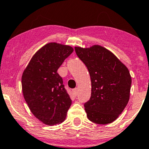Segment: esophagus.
Masks as SVG:
<instances>
[{
    "label": "esophagus",
    "mask_w": 149,
    "mask_h": 149,
    "mask_svg": "<svg viewBox=\"0 0 149 149\" xmlns=\"http://www.w3.org/2000/svg\"><path fill=\"white\" fill-rule=\"evenodd\" d=\"M73 95H75V96H76L78 94V89L77 88H74L73 90Z\"/></svg>",
    "instance_id": "obj_1"
}]
</instances>
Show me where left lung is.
I'll return each mask as SVG.
<instances>
[{
  "mask_svg": "<svg viewBox=\"0 0 149 149\" xmlns=\"http://www.w3.org/2000/svg\"><path fill=\"white\" fill-rule=\"evenodd\" d=\"M75 51L87 67L91 81V95L84 104L88 118L97 124L112 123L129 100V70L112 52L99 45L75 47Z\"/></svg>",
  "mask_w": 149,
  "mask_h": 149,
  "instance_id": "left-lung-1",
  "label": "left lung"
}]
</instances>
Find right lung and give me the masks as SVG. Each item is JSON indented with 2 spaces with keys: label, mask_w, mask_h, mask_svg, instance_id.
I'll use <instances>...</instances> for the list:
<instances>
[{
  "label": "right lung",
  "mask_w": 149,
  "mask_h": 149,
  "mask_svg": "<svg viewBox=\"0 0 149 149\" xmlns=\"http://www.w3.org/2000/svg\"><path fill=\"white\" fill-rule=\"evenodd\" d=\"M73 51L70 46L47 43L33 55L22 75L25 101L31 113L44 124L62 123L71 105L57 70Z\"/></svg>",
  "instance_id": "right-lung-1"
}]
</instances>
